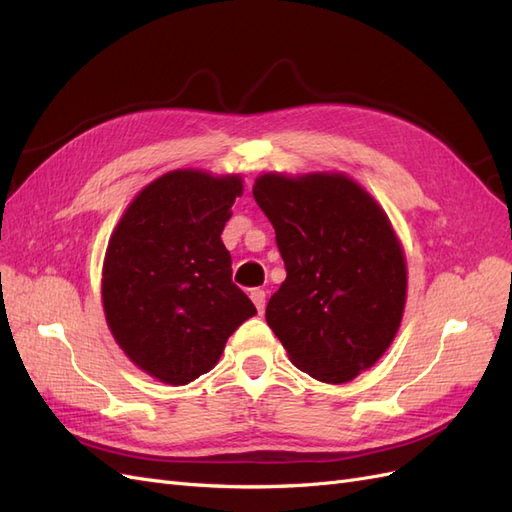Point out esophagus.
Returning <instances> with one entry per match:
<instances>
[{
  "instance_id": "34e87169",
  "label": "esophagus",
  "mask_w": 512,
  "mask_h": 512,
  "mask_svg": "<svg viewBox=\"0 0 512 512\" xmlns=\"http://www.w3.org/2000/svg\"><path fill=\"white\" fill-rule=\"evenodd\" d=\"M250 297H252V301H254L256 309H258V314L265 312V290L254 288V290L250 292Z\"/></svg>"
}]
</instances>
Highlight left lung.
<instances>
[{
  "mask_svg": "<svg viewBox=\"0 0 512 512\" xmlns=\"http://www.w3.org/2000/svg\"><path fill=\"white\" fill-rule=\"evenodd\" d=\"M286 280L267 322L294 367L344 384L389 350L404 318L408 269L389 215L344 173L256 177Z\"/></svg>",
  "mask_w": 512,
  "mask_h": 512,
  "instance_id": "obj_1",
  "label": "left lung"
}]
</instances>
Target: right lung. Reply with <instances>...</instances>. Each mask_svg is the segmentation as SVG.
Masks as SVG:
<instances>
[{"mask_svg":"<svg viewBox=\"0 0 512 512\" xmlns=\"http://www.w3.org/2000/svg\"><path fill=\"white\" fill-rule=\"evenodd\" d=\"M241 194L239 175L170 170L134 196L108 239L106 324L123 354L164 384L207 374L228 337L256 314L232 284L220 239Z\"/></svg>","mask_w":512,"mask_h":512,"instance_id":"obj_1","label":"right lung"}]
</instances>
